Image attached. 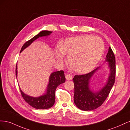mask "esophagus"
Masks as SVG:
<instances>
[{"label":"esophagus","instance_id":"esophagus-1","mask_svg":"<svg viewBox=\"0 0 130 130\" xmlns=\"http://www.w3.org/2000/svg\"><path fill=\"white\" fill-rule=\"evenodd\" d=\"M72 76L71 75H70V74H67L66 75V80H72Z\"/></svg>","mask_w":130,"mask_h":130}]
</instances>
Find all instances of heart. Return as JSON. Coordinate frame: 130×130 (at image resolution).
I'll return each mask as SVG.
<instances>
[{
	"label": "heart",
	"instance_id": "heart-1",
	"mask_svg": "<svg viewBox=\"0 0 130 130\" xmlns=\"http://www.w3.org/2000/svg\"><path fill=\"white\" fill-rule=\"evenodd\" d=\"M104 51L103 42L100 38L91 36L73 37L66 40L62 46L55 49V55L59 61L64 54L68 56V62L73 72L87 73L95 67Z\"/></svg>",
	"mask_w": 130,
	"mask_h": 130
}]
</instances>
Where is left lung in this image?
I'll return each instance as SVG.
<instances>
[{"instance_id":"obj_1","label":"left lung","mask_w":130,"mask_h":130,"mask_svg":"<svg viewBox=\"0 0 130 130\" xmlns=\"http://www.w3.org/2000/svg\"><path fill=\"white\" fill-rule=\"evenodd\" d=\"M105 61L108 63L109 74L106 84L99 91H92L89 88V82L93 75L100 67L96 68L88 74L76 75L73 78L74 101L79 109L92 111L100 107L107 98L116 79V58L111 47H109Z\"/></svg>"}]
</instances>
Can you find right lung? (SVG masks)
<instances>
[{"label":"right lung","mask_w":130,"mask_h":130,"mask_svg":"<svg viewBox=\"0 0 130 130\" xmlns=\"http://www.w3.org/2000/svg\"><path fill=\"white\" fill-rule=\"evenodd\" d=\"M52 33V31L44 30L37 34L31 40L25 42L22 47L20 53L29 46L34 41L39 37L48 36ZM15 76H17V65L15 68ZM66 81L64 73L63 70L55 72L51 74L49 77V84L47 86L46 93L43 95L38 97H32L26 95L20 89L22 96L26 103L36 109H48L54 105L55 101V90L57 86L61 84H63Z\"/></svg>","instance_id":"add662e5"}]
</instances>
